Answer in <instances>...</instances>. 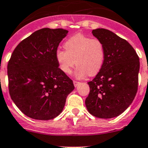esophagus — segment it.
Masks as SVG:
<instances>
[{
    "label": "esophagus",
    "mask_w": 148,
    "mask_h": 148,
    "mask_svg": "<svg viewBox=\"0 0 148 148\" xmlns=\"http://www.w3.org/2000/svg\"><path fill=\"white\" fill-rule=\"evenodd\" d=\"M73 83H74V86H75V87H77V85H78V83H79V82L76 81V80H73Z\"/></svg>",
    "instance_id": "obj_1"
}]
</instances>
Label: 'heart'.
<instances>
[{"instance_id": "b5f03b06", "label": "heart", "mask_w": 148, "mask_h": 148, "mask_svg": "<svg viewBox=\"0 0 148 148\" xmlns=\"http://www.w3.org/2000/svg\"><path fill=\"white\" fill-rule=\"evenodd\" d=\"M65 51L58 49L55 58L59 68L64 73L71 74L75 65H77L75 72L76 78L81 79L99 73L105 59L103 44L98 39L77 34L64 44Z\"/></svg>"}]
</instances>
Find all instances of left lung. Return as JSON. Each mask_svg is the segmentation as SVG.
<instances>
[{
	"label": "left lung",
	"mask_w": 148,
	"mask_h": 148,
	"mask_svg": "<svg viewBox=\"0 0 148 148\" xmlns=\"http://www.w3.org/2000/svg\"><path fill=\"white\" fill-rule=\"evenodd\" d=\"M105 48L103 65L88 82L86 106L90 114L101 119L116 117L134 100L138 87L140 59L127 41L105 29L92 31Z\"/></svg>",
	"instance_id": "1"
}]
</instances>
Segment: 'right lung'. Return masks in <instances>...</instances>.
<instances>
[{"label": "right lung", "mask_w": 148, "mask_h": 148, "mask_svg": "<svg viewBox=\"0 0 148 148\" xmlns=\"http://www.w3.org/2000/svg\"><path fill=\"white\" fill-rule=\"evenodd\" d=\"M68 33L63 29L36 31L17 45L8 61L10 96L32 119L49 120L58 116L74 90L73 80L60 69L55 58Z\"/></svg>", "instance_id": "1"}]
</instances>
